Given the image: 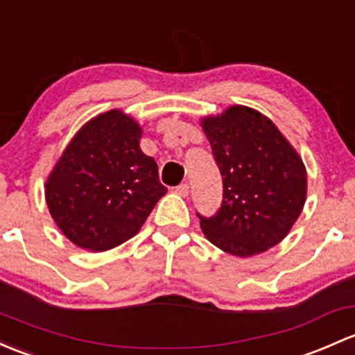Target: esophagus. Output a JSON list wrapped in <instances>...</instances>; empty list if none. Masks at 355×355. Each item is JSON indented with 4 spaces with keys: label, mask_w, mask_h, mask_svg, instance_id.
<instances>
[{
    "label": "esophagus",
    "mask_w": 355,
    "mask_h": 355,
    "mask_svg": "<svg viewBox=\"0 0 355 355\" xmlns=\"http://www.w3.org/2000/svg\"><path fill=\"white\" fill-rule=\"evenodd\" d=\"M175 192H177L178 196H182V197H187L189 192H190L189 184H180L177 189H175Z\"/></svg>",
    "instance_id": "1"
}]
</instances>
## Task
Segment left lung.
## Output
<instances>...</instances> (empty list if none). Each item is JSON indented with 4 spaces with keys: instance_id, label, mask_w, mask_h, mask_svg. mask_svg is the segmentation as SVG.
<instances>
[{
    "instance_id": "8db88e82",
    "label": "left lung",
    "mask_w": 355,
    "mask_h": 355,
    "mask_svg": "<svg viewBox=\"0 0 355 355\" xmlns=\"http://www.w3.org/2000/svg\"><path fill=\"white\" fill-rule=\"evenodd\" d=\"M223 177V202L214 216L197 212L212 245L252 257L286 238L306 200V168L279 129L260 112L230 107L202 121Z\"/></svg>"
}]
</instances>
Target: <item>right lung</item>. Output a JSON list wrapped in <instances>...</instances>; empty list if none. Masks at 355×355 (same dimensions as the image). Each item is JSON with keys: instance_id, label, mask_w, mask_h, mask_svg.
<instances>
[{"instance_id": "add662e5", "label": "right lung", "mask_w": 355, "mask_h": 355, "mask_svg": "<svg viewBox=\"0 0 355 355\" xmlns=\"http://www.w3.org/2000/svg\"><path fill=\"white\" fill-rule=\"evenodd\" d=\"M139 139L136 121L121 110L105 112L78 130L52 170L49 212L80 248L102 252L128 241L166 193Z\"/></svg>"}]
</instances>
